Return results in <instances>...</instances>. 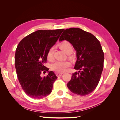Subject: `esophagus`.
Returning <instances> with one entry per match:
<instances>
[{
    "instance_id": "esophagus-1",
    "label": "esophagus",
    "mask_w": 120,
    "mask_h": 120,
    "mask_svg": "<svg viewBox=\"0 0 120 120\" xmlns=\"http://www.w3.org/2000/svg\"><path fill=\"white\" fill-rule=\"evenodd\" d=\"M56 76H57V77H60V76L62 75L63 73H56Z\"/></svg>"
}]
</instances>
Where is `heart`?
<instances>
[{
    "instance_id": "heart-1",
    "label": "heart",
    "mask_w": 120,
    "mask_h": 120,
    "mask_svg": "<svg viewBox=\"0 0 120 120\" xmlns=\"http://www.w3.org/2000/svg\"><path fill=\"white\" fill-rule=\"evenodd\" d=\"M59 46L61 49L67 54H70L73 52L74 48L71 43L68 41H64L61 42ZM54 47L52 46L47 53V59L49 61H52L54 60ZM71 66V63L68 61H57L52 65V70L57 72H64L66 71L68 68Z\"/></svg>"
}]
</instances>
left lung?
<instances>
[{
  "instance_id": "1",
  "label": "left lung",
  "mask_w": 120,
  "mask_h": 120,
  "mask_svg": "<svg viewBox=\"0 0 120 120\" xmlns=\"http://www.w3.org/2000/svg\"><path fill=\"white\" fill-rule=\"evenodd\" d=\"M69 41L77 52V60L67 86L71 91L86 96L95 90L104 68V53L100 41L92 34L79 28L66 29L60 38Z\"/></svg>"
}]
</instances>
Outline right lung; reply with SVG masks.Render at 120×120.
<instances>
[{
	"label": "right lung",
	"mask_w": 120,
	"mask_h": 120,
	"mask_svg": "<svg viewBox=\"0 0 120 120\" xmlns=\"http://www.w3.org/2000/svg\"><path fill=\"white\" fill-rule=\"evenodd\" d=\"M64 29L38 30L23 38L18 45L15 67L22 90L34 99H41L51 93L57 77L52 71L46 77L41 75L49 70L44 66L47 53L59 39Z\"/></svg>",
	"instance_id": "right-lung-1"
}]
</instances>
